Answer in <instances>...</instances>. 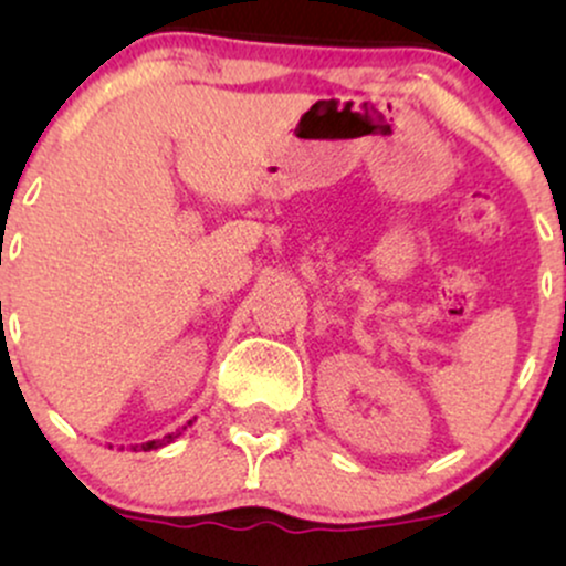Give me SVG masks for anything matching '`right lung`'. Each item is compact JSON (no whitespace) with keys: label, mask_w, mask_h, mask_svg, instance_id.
I'll return each instance as SVG.
<instances>
[{"label":"right lung","mask_w":566,"mask_h":566,"mask_svg":"<svg viewBox=\"0 0 566 566\" xmlns=\"http://www.w3.org/2000/svg\"><path fill=\"white\" fill-rule=\"evenodd\" d=\"M193 420H197V418H193ZM193 420H188V426H191ZM178 437H180V433H167V437H161V439H151V441H143V444H133V452H138V450H143V452L159 450V447L170 444V441H175Z\"/></svg>","instance_id":"right-lung-1"}]
</instances>
